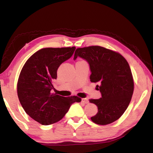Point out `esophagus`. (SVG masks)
<instances>
[{
    "instance_id": "34e87169",
    "label": "esophagus",
    "mask_w": 153,
    "mask_h": 153,
    "mask_svg": "<svg viewBox=\"0 0 153 153\" xmlns=\"http://www.w3.org/2000/svg\"><path fill=\"white\" fill-rule=\"evenodd\" d=\"M82 102L84 103V104H87V103H88V98H82Z\"/></svg>"
}]
</instances>
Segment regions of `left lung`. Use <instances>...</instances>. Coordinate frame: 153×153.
Masks as SVG:
<instances>
[{
  "label": "left lung",
  "instance_id": "8db88e82",
  "mask_svg": "<svg viewBox=\"0 0 153 153\" xmlns=\"http://www.w3.org/2000/svg\"><path fill=\"white\" fill-rule=\"evenodd\" d=\"M79 56L89 63L91 82L98 83L102 97L90 99L98 107L91 117L98 125H107L120 118L128 108L134 92V80L126 59L117 52L99 46L78 48L74 60Z\"/></svg>",
  "mask_w": 153,
  "mask_h": 153
}]
</instances>
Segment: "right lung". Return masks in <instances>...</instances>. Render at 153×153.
I'll return each instance as SVG.
<instances>
[{
    "instance_id": "obj_1",
    "label": "right lung",
    "mask_w": 153,
    "mask_h": 153,
    "mask_svg": "<svg viewBox=\"0 0 153 153\" xmlns=\"http://www.w3.org/2000/svg\"><path fill=\"white\" fill-rule=\"evenodd\" d=\"M75 50V46L42 48L27 59L21 71L17 82L19 102L25 113L42 125L60 121L73 103L81 102L76 96L64 97L51 93L59 67Z\"/></svg>"
}]
</instances>
